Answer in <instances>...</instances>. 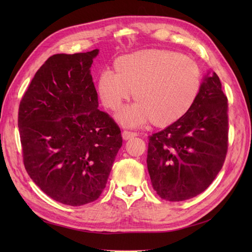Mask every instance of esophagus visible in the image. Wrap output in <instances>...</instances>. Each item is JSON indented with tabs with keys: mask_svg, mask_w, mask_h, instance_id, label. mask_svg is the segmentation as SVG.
<instances>
[{
	"mask_svg": "<svg viewBox=\"0 0 252 252\" xmlns=\"http://www.w3.org/2000/svg\"><path fill=\"white\" fill-rule=\"evenodd\" d=\"M138 134H136L135 132H131V131H127V130H124L123 133H122V136H123L124 140H129L131 138H134V136H136Z\"/></svg>",
	"mask_w": 252,
	"mask_h": 252,
	"instance_id": "34e87169",
	"label": "esophagus"
}]
</instances>
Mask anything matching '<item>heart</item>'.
<instances>
[{
    "mask_svg": "<svg viewBox=\"0 0 252 252\" xmlns=\"http://www.w3.org/2000/svg\"><path fill=\"white\" fill-rule=\"evenodd\" d=\"M117 73L104 71L97 94L105 108L119 111L125 102L136 101L118 114L127 127L175 123L191 109L202 88V71L194 60L166 49H146L118 58Z\"/></svg>",
    "mask_w": 252,
    "mask_h": 252,
    "instance_id": "obj_1",
    "label": "heart"
}]
</instances>
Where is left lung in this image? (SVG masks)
Wrapping results in <instances>:
<instances>
[{
    "mask_svg": "<svg viewBox=\"0 0 252 252\" xmlns=\"http://www.w3.org/2000/svg\"><path fill=\"white\" fill-rule=\"evenodd\" d=\"M228 104L216 72L184 117L149 136L147 168L163 200L181 202L207 189L222 169L228 148Z\"/></svg>",
    "mask_w": 252,
    "mask_h": 252,
    "instance_id": "8db88e82",
    "label": "left lung"
}]
</instances>
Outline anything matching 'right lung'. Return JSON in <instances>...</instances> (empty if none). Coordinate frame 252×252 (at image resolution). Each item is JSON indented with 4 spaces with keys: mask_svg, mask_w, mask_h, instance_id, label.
I'll use <instances>...</instances> for the list:
<instances>
[{
    "mask_svg": "<svg viewBox=\"0 0 252 252\" xmlns=\"http://www.w3.org/2000/svg\"><path fill=\"white\" fill-rule=\"evenodd\" d=\"M97 53L50 57L19 107L25 169L43 192L65 205L98 199L123 143L116 122L97 109L90 74Z\"/></svg>",
    "mask_w": 252,
    "mask_h": 252,
    "instance_id": "1",
    "label": "right lung"
}]
</instances>
